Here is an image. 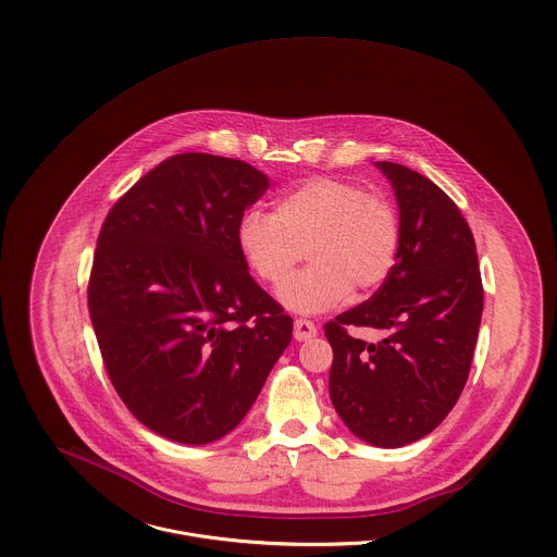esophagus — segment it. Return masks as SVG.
<instances>
[{
	"label": "esophagus",
	"instance_id": "1",
	"mask_svg": "<svg viewBox=\"0 0 557 557\" xmlns=\"http://www.w3.org/2000/svg\"><path fill=\"white\" fill-rule=\"evenodd\" d=\"M318 334V325L311 319H296L294 321V338L296 341H309Z\"/></svg>",
	"mask_w": 557,
	"mask_h": 557
}]
</instances>
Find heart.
<instances>
[{
	"instance_id": "heart-1",
	"label": "heart",
	"mask_w": 557,
	"mask_h": 557,
	"mask_svg": "<svg viewBox=\"0 0 557 557\" xmlns=\"http://www.w3.org/2000/svg\"><path fill=\"white\" fill-rule=\"evenodd\" d=\"M239 250L250 270L281 287L309 250L311 263L283 289L281 302L319 313L343 302L351 287H380L397 263L400 221L395 206L338 177H313L287 193L276 212H246L238 223Z\"/></svg>"
}]
</instances>
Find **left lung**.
<instances>
[{"mask_svg":"<svg viewBox=\"0 0 557 557\" xmlns=\"http://www.w3.org/2000/svg\"><path fill=\"white\" fill-rule=\"evenodd\" d=\"M400 212L397 263L382 287L323 325L330 398L360 440L398 448L429 435L461 397L482 318L476 242L455 201L429 177L380 162ZM373 326L377 342L354 337Z\"/></svg>","mask_w":557,"mask_h":557,"instance_id":"obj_1","label":"left lung"}]
</instances>
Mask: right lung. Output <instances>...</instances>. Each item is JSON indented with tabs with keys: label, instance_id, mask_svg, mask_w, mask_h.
<instances>
[{
	"label": "right lung",
	"instance_id": "add662e5",
	"mask_svg": "<svg viewBox=\"0 0 557 557\" xmlns=\"http://www.w3.org/2000/svg\"><path fill=\"white\" fill-rule=\"evenodd\" d=\"M268 190L248 162L162 160L109 210L87 283L107 375L166 440L208 444L246 416L294 319L248 274L239 219Z\"/></svg>",
	"mask_w": 557,
	"mask_h": 557
}]
</instances>
